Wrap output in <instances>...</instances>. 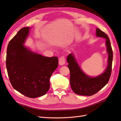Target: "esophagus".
Listing matches in <instances>:
<instances>
[{
	"label": "esophagus",
	"instance_id": "34e87169",
	"mask_svg": "<svg viewBox=\"0 0 121 121\" xmlns=\"http://www.w3.org/2000/svg\"><path fill=\"white\" fill-rule=\"evenodd\" d=\"M65 63H66V59H65V57L64 56H61L59 58V65L60 66H63L65 64Z\"/></svg>",
	"mask_w": 121,
	"mask_h": 121
}]
</instances>
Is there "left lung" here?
Returning a JSON list of instances; mask_svg holds the SVG:
<instances>
[{
	"instance_id": "obj_1",
	"label": "left lung",
	"mask_w": 121,
	"mask_h": 121,
	"mask_svg": "<svg viewBox=\"0 0 121 121\" xmlns=\"http://www.w3.org/2000/svg\"><path fill=\"white\" fill-rule=\"evenodd\" d=\"M96 35L106 39L107 52L108 54V65L104 72L95 77H91L85 74L78 66L72 54H70L67 60L69 63L68 67L70 72V82L73 92L80 95L92 96L108 83L112 70L113 52L109 39L105 32L100 29H96Z\"/></svg>"
}]
</instances>
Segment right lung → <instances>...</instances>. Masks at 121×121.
I'll list each match as a JSON object with an SVG mask.
<instances>
[{
  "label": "right lung",
  "mask_w": 121,
  "mask_h": 121,
  "mask_svg": "<svg viewBox=\"0 0 121 121\" xmlns=\"http://www.w3.org/2000/svg\"><path fill=\"white\" fill-rule=\"evenodd\" d=\"M29 29L21 28L9 41L6 67L13 88L25 96L35 98L48 92L50 78L58 63L57 57L42 56L24 46Z\"/></svg>",
  "instance_id": "right-lung-1"
}]
</instances>
